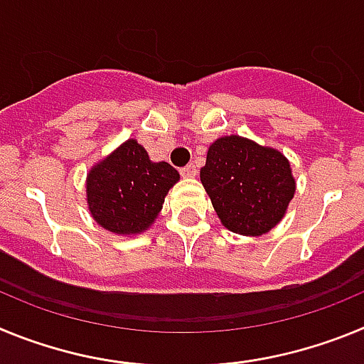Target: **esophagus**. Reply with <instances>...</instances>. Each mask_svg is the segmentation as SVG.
Instances as JSON below:
<instances>
[{
	"instance_id": "esophagus-1",
	"label": "esophagus",
	"mask_w": 364,
	"mask_h": 364,
	"mask_svg": "<svg viewBox=\"0 0 364 364\" xmlns=\"http://www.w3.org/2000/svg\"><path fill=\"white\" fill-rule=\"evenodd\" d=\"M180 175L184 176V178H195V176H197V167L193 166V164H189V166L180 169Z\"/></svg>"
}]
</instances>
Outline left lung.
Returning a JSON list of instances; mask_svg holds the SVG:
<instances>
[{
	"mask_svg": "<svg viewBox=\"0 0 364 364\" xmlns=\"http://www.w3.org/2000/svg\"><path fill=\"white\" fill-rule=\"evenodd\" d=\"M200 182L222 226L244 237H260L277 226L297 188L281 151L239 134L211 144Z\"/></svg>",
	"mask_w": 364,
	"mask_h": 364,
	"instance_id": "8db88e82",
	"label": "left lung"
}]
</instances>
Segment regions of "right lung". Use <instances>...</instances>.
<instances>
[{"label": "right lung", "mask_w": 364, "mask_h": 364, "mask_svg": "<svg viewBox=\"0 0 364 364\" xmlns=\"http://www.w3.org/2000/svg\"><path fill=\"white\" fill-rule=\"evenodd\" d=\"M180 180L167 162H153L144 146L129 138L89 169L87 208L98 226L122 237L149 230L169 189Z\"/></svg>", "instance_id": "obj_1"}]
</instances>
